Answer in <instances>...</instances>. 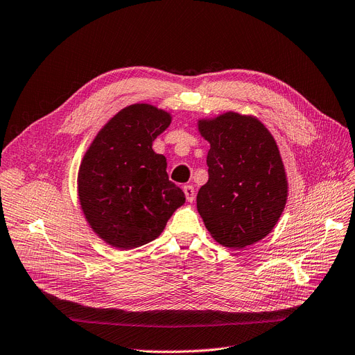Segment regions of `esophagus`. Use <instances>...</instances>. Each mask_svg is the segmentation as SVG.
<instances>
[{
  "label": "esophagus",
  "instance_id": "obj_1",
  "mask_svg": "<svg viewBox=\"0 0 355 355\" xmlns=\"http://www.w3.org/2000/svg\"><path fill=\"white\" fill-rule=\"evenodd\" d=\"M182 191H184V194H186L187 202L193 203L194 196H196V193H194V187H193V186H184V187H182Z\"/></svg>",
  "mask_w": 355,
  "mask_h": 355
}]
</instances>
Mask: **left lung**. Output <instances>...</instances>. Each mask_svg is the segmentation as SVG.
I'll use <instances>...</instances> for the list:
<instances>
[{
	"label": "left lung",
	"mask_w": 355,
	"mask_h": 355,
	"mask_svg": "<svg viewBox=\"0 0 355 355\" xmlns=\"http://www.w3.org/2000/svg\"><path fill=\"white\" fill-rule=\"evenodd\" d=\"M210 144L209 180L197 210L210 235L227 248H245L267 236L287 200V178L268 129L252 116L227 112L198 120Z\"/></svg>",
	"instance_id": "1"
}]
</instances>
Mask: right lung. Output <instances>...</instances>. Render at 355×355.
Masks as SVG:
<instances>
[{"label":"right lung","mask_w":355,"mask_h":355,"mask_svg":"<svg viewBox=\"0 0 355 355\" xmlns=\"http://www.w3.org/2000/svg\"><path fill=\"white\" fill-rule=\"evenodd\" d=\"M171 114L150 104L120 110L92 141L78 173V196L91 229L109 245L132 250L157 239L186 197L169 181L152 142Z\"/></svg>","instance_id":"add662e5"}]
</instances>
